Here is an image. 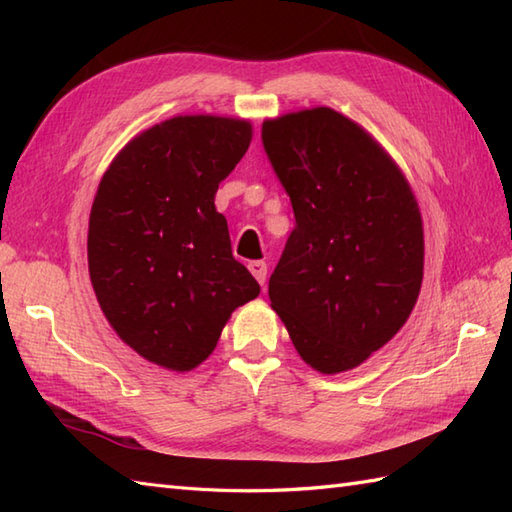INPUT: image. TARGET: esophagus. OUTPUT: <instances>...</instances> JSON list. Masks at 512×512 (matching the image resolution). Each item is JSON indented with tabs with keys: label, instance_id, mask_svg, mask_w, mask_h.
I'll return each instance as SVG.
<instances>
[{
	"label": "esophagus",
	"instance_id": "1",
	"mask_svg": "<svg viewBox=\"0 0 512 512\" xmlns=\"http://www.w3.org/2000/svg\"><path fill=\"white\" fill-rule=\"evenodd\" d=\"M248 270L253 273V277L259 281V284H266V275H268V266L266 262H259V259H255V262H248Z\"/></svg>",
	"mask_w": 512,
	"mask_h": 512
}]
</instances>
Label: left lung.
I'll use <instances>...</instances> for the list:
<instances>
[{
	"label": "left lung",
	"instance_id": "left-lung-1",
	"mask_svg": "<svg viewBox=\"0 0 512 512\" xmlns=\"http://www.w3.org/2000/svg\"><path fill=\"white\" fill-rule=\"evenodd\" d=\"M262 140L297 220L270 308L312 369L347 372L394 339L418 301L416 195L378 140L332 107L268 118Z\"/></svg>",
	"mask_w": 512,
	"mask_h": 512
}]
</instances>
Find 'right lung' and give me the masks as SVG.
I'll use <instances>...</instances> for the list:
<instances>
[{
  "instance_id": "1",
  "label": "right lung",
  "mask_w": 512,
  "mask_h": 512,
  "mask_svg": "<svg viewBox=\"0 0 512 512\" xmlns=\"http://www.w3.org/2000/svg\"><path fill=\"white\" fill-rule=\"evenodd\" d=\"M250 140L246 118L173 116L129 140L96 189L94 295L121 341L171 372L206 361L233 310L259 295L215 209Z\"/></svg>"
}]
</instances>
